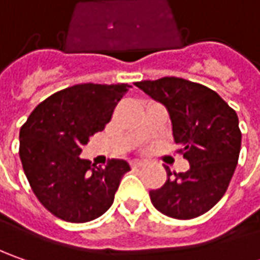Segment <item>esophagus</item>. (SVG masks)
I'll use <instances>...</instances> for the list:
<instances>
[{
	"label": "esophagus",
	"instance_id": "obj_1",
	"mask_svg": "<svg viewBox=\"0 0 260 260\" xmlns=\"http://www.w3.org/2000/svg\"><path fill=\"white\" fill-rule=\"evenodd\" d=\"M145 165V160H142V159H133L132 160V166L133 168H140V166Z\"/></svg>",
	"mask_w": 260,
	"mask_h": 260
}]
</instances>
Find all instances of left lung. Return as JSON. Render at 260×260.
Here are the masks:
<instances>
[{
	"mask_svg": "<svg viewBox=\"0 0 260 260\" xmlns=\"http://www.w3.org/2000/svg\"><path fill=\"white\" fill-rule=\"evenodd\" d=\"M136 86L168 108L175 143L189 162L186 172H171L150 201L162 214L189 220L211 210L235 174L242 133L236 111L215 91L182 78L165 76Z\"/></svg>",
	"mask_w": 260,
	"mask_h": 260,
	"instance_id": "8db88e82",
	"label": "left lung"
}]
</instances>
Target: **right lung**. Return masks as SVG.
Wrapping results in <instances>:
<instances>
[{
	"instance_id": "right-lung-1",
	"label": "right lung",
	"mask_w": 260,
	"mask_h": 260,
	"mask_svg": "<svg viewBox=\"0 0 260 260\" xmlns=\"http://www.w3.org/2000/svg\"><path fill=\"white\" fill-rule=\"evenodd\" d=\"M130 85L79 84L46 98L20 130V159L37 200L69 223H86L111 207L130 165L111 159L95 166L81 159L82 146L110 123Z\"/></svg>"
}]
</instances>
